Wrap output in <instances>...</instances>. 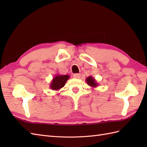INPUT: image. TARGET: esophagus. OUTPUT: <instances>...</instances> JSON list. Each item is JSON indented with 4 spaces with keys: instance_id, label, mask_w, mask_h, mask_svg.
<instances>
[{
    "instance_id": "1",
    "label": "esophagus",
    "mask_w": 147,
    "mask_h": 147,
    "mask_svg": "<svg viewBox=\"0 0 147 147\" xmlns=\"http://www.w3.org/2000/svg\"><path fill=\"white\" fill-rule=\"evenodd\" d=\"M81 76L80 74H78V73H76V74H74L73 75V77L75 78H80Z\"/></svg>"
}]
</instances>
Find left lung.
<instances>
[{
    "mask_svg": "<svg viewBox=\"0 0 147 147\" xmlns=\"http://www.w3.org/2000/svg\"><path fill=\"white\" fill-rule=\"evenodd\" d=\"M86 83L88 84V85L91 86L92 88H96V87H97L98 85V84L96 82L95 79L92 76H88V78H86Z\"/></svg>",
    "mask_w": 147,
    "mask_h": 147,
    "instance_id": "1",
    "label": "left lung"
}]
</instances>
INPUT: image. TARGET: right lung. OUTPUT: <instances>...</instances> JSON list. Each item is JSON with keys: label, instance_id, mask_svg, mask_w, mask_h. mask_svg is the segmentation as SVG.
<instances>
[{"label": "right lung", "instance_id": "add662e5", "mask_svg": "<svg viewBox=\"0 0 147 147\" xmlns=\"http://www.w3.org/2000/svg\"><path fill=\"white\" fill-rule=\"evenodd\" d=\"M69 78V75H60V74H56L55 77L53 78L52 80L50 83V88L52 90H59L62 87H64L65 83Z\"/></svg>", "mask_w": 147, "mask_h": 147}]
</instances>
